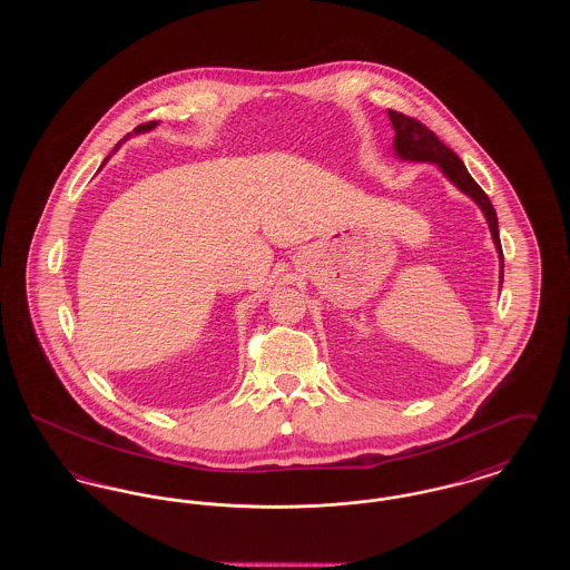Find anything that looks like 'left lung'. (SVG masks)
Wrapping results in <instances>:
<instances>
[{
  "mask_svg": "<svg viewBox=\"0 0 570 570\" xmlns=\"http://www.w3.org/2000/svg\"><path fill=\"white\" fill-rule=\"evenodd\" d=\"M389 119L393 124L395 138L393 147L397 158L410 160V163H432L449 177L453 186H458L463 194H468L488 217L491 239L495 244V249L500 254V282L504 277V256H502V245H500V233H498V216L495 209L489 200L488 194L481 190V186L470 177L465 164L438 138V136L423 126L419 119L407 117L404 112L389 110Z\"/></svg>",
  "mask_w": 570,
  "mask_h": 570,
  "instance_id": "obj_1",
  "label": "left lung"
}]
</instances>
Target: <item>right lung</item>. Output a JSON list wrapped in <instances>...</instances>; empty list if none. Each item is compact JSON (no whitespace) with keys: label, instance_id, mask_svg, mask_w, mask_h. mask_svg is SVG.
<instances>
[{"label":"right lung","instance_id":"obj_1","mask_svg":"<svg viewBox=\"0 0 570 570\" xmlns=\"http://www.w3.org/2000/svg\"><path fill=\"white\" fill-rule=\"evenodd\" d=\"M156 126H158V121H149V124H140V126H136L135 132H130V135H128V136L140 135V132H149V130H154V128H156ZM128 136H126V138H128ZM126 138H124V140H126ZM124 140H119V142H117V147H115V151H117V149H119V145H121V142H124Z\"/></svg>","mask_w":570,"mask_h":570}]
</instances>
